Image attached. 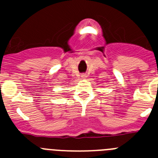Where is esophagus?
<instances>
[{"mask_svg":"<svg viewBox=\"0 0 158 158\" xmlns=\"http://www.w3.org/2000/svg\"><path fill=\"white\" fill-rule=\"evenodd\" d=\"M81 77L83 79H85V78L87 77V74H86V73H82L81 76Z\"/></svg>","mask_w":158,"mask_h":158,"instance_id":"esophagus-1","label":"esophagus"}]
</instances>
